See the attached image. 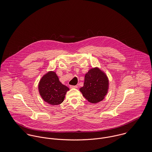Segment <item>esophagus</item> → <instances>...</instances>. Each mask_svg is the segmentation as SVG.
Returning <instances> with one entry per match:
<instances>
[{"mask_svg":"<svg viewBox=\"0 0 152 152\" xmlns=\"http://www.w3.org/2000/svg\"><path fill=\"white\" fill-rule=\"evenodd\" d=\"M70 87L71 88H78V86L77 85H75V86H70Z\"/></svg>","mask_w":152,"mask_h":152,"instance_id":"1","label":"esophagus"}]
</instances>
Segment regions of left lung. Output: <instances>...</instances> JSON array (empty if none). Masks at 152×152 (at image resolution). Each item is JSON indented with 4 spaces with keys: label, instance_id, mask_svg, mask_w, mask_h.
Returning a JSON list of instances; mask_svg holds the SVG:
<instances>
[{
    "label": "left lung",
    "instance_id": "obj_1",
    "mask_svg": "<svg viewBox=\"0 0 152 152\" xmlns=\"http://www.w3.org/2000/svg\"><path fill=\"white\" fill-rule=\"evenodd\" d=\"M108 89L107 75L98 67H94L86 73L84 85L79 90L88 102L97 103L104 99Z\"/></svg>",
    "mask_w": 152,
    "mask_h": 152
}]
</instances>
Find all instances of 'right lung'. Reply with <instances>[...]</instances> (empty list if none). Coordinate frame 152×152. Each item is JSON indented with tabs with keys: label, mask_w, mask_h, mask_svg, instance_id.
<instances>
[{
	"label": "right lung",
	"mask_w": 152,
	"mask_h": 152,
	"mask_svg": "<svg viewBox=\"0 0 152 152\" xmlns=\"http://www.w3.org/2000/svg\"><path fill=\"white\" fill-rule=\"evenodd\" d=\"M39 91L42 98L48 103L52 105L61 104L65 97L69 88L59 81L56 72H48L40 80Z\"/></svg>",
	"instance_id": "obj_1"
}]
</instances>
